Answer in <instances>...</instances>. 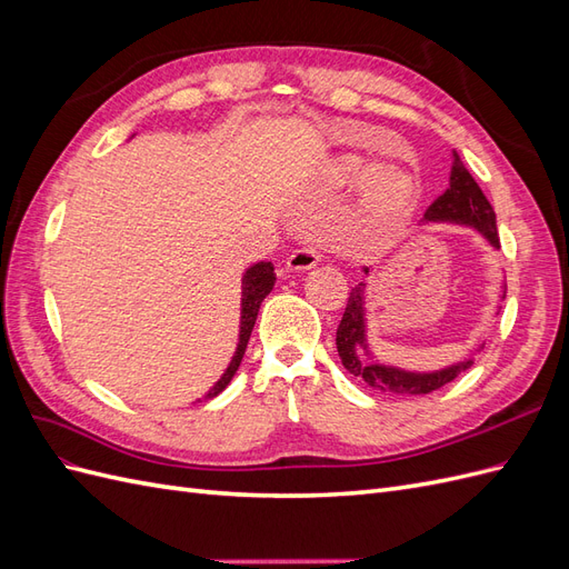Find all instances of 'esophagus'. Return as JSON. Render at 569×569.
<instances>
[{
  "label": "esophagus",
  "instance_id": "1",
  "mask_svg": "<svg viewBox=\"0 0 569 569\" xmlns=\"http://www.w3.org/2000/svg\"><path fill=\"white\" fill-rule=\"evenodd\" d=\"M318 251L301 247L297 251H291V256L287 258V268L289 270H311L318 263Z\"/></svg>",
  "mask_w": 569,
  "mask_h": 569
}]
</instances>
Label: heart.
Instances as JSON below:
<instances>
[{
	"label": "heart",
	"instance_id": "obj_1",
	"mask_svg": "<svg viewBox=\"0 0 569 569\" xmlns=\"http://www.w3.org/2000/svg\"><path fill=\"white\" fill-rule=\"evenodd\" d=\"M363 173L366 161L353 153L337 157L330 166V176L337 182H353ZM412 201H416V180L399 166H372L360 184V211L375 230L396 228L403 222Z\"/></svg>",
	"mask_w": 569,
	"mask_h": 569
}]
</instances>
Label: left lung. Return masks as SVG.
<instances>
[{
    "label": "left lung",
    "mask_w": 569,
    "mask_h": 569,
    "mask_svg": "<svg viewBox=\"0 0 569 569\" xmlns=\"http://www.w3.org/2000/svg\"><path fill=\"white\" fill-rule=\"evenodd\" d=\"M425 220H449V222H458V226L475 228L477 232L485 234L496 249L501 247V239H498V230H496L493 206L489 203L485 192H481V187L470 176V170L462 166L458 153H453L449 189H446L439 199H435V203L425 211ZM363 303H366V282H360L351 289V297L347 301V308H343L341 322L337 327V351L343 368H347L353 377H360L368 387L391 391V393H432L443 385L453 382L462 370H468L472 366V360H465V363H458L453 368L420 375V372H406L399 368L375 363V360L366 358L363 353L368 351Z\"/></svg>",
    "instance_id": "obj_1"
}]
</instances>
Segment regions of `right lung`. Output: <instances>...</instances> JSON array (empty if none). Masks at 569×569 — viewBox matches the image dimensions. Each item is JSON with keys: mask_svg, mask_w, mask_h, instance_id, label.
<instances>
[{"mask_svg": "<svg viewBox=\"0 0 569 569\" xmlns=\"http://www.w3.org/2000/svg\"><path fill=\"white\" fill-rule=\"evenodd\" d=\"M272 263L270 261H261L256 263L247 270V274L242 278V322H239V343H237V351L232 363L228 366L226 375L220 377L218 385L206 393V399H213L222 389L230 385V380L234 377L239 363H242L244 351H247V343L251 337V330L256 325V316H258V308H261V301L270 295V289L274 284V272H272Z\"/></svg>", "mask_w": 569, "mask_h": 569, "instance_id": "1", "label": "right lung"}]
</instances>
